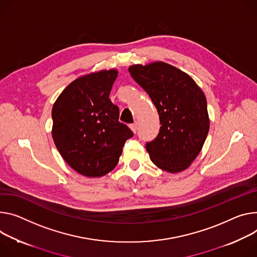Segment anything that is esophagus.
Wrapping results in <instances>:
<instances>
[{"instance_id":"obj_1","label":"esophagus","mask_w":257,"mask_h":257,"mask_svg":"<svg viewBox=\"0 0 257 257\" xmlns=\"http://www.w3.org/2000/svg\"><path fill=\"white\" fill-rule=\"evenodd\" d=\"M129 127H130V129L132 130V132H136V130H137V123H133V124H130L129 125Z\"/></svg>"}]
</instances>
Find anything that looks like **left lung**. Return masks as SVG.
I'll return each mask as SVG.
<instances>
[{
  "label": "left lung",
  "instance_id": "obj_1",
  "mask_svg": "<svg viewBox=\"0 0 257 257\" xmlns=\"http://www.w3.org/2000/svg\"><path fill=\"white\" fill-rule=\"evenodd\" d=\"M128 71L159 113L160 132L146 146L152 162L169 173L188 169L200 154L210 127L204 92L188 74L163 61L133 64Z\"/></svg>",
  "mask_w": 257,
  "mask_h": 257
}]
</instances>
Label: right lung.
I'll use <instances>...</instances> for the list:
<instances>
[{"label": "right lung", "instance_id": "obj_1", "mask_svg": "<svg viewBox=\"0 0 257 257\" xmlns=\"http://www.w3.org/2000/svg\"><path fill=\"white\" fill-rule=\"evenodd\" d=\"M116 77L114 68L81 76L65 87L52 107L53 142L67 164L87 177L110 172L133 135L119 122V107L109 99Z\"/></svg>", "mask_w": 257, "mask_h": 257}]
</instances>
